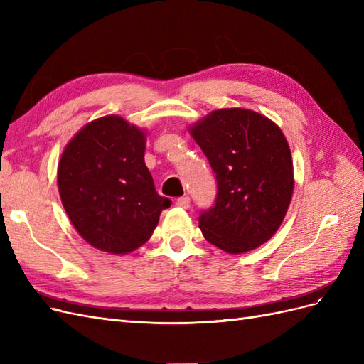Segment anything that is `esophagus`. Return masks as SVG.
<instances>
[{
    "instance_id": "34e87169",
    "label": "esophagus",
    "mask_w": 364,
    "mask_h": 364,
    "mask_svg": "<svg viewBox=\"0 0 364 364\" xmlns=\"http://www.w3.org/2000/svg\"><path fill=\"white\" fill-rule=\"evenodd\" d=\"M176 205L181 206L182 209H188L190 208V197L188 196H182L178 199V202H176Z\"/></svg>"
}]
</instances>
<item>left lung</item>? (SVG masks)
<instances>
[{
    "label": "left lung",
    "mask_w": 364,
    "mask_h": 364,
    "mask_svg": "<svg viewBox=\"0 0 364 364\" xmlns=\"http://www.w3.org/2000/svg\"><path fill=\"white\" fill-rule=\"evenodd\" d=\"M217 179L215 205L199 217L209 243L245 253L269 241L293 196V159L282 130L250 109L226 107L190 126Z\"/></svg>",
    "instance_id": "obj_1"
}]
</instances>
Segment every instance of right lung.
Returning <instances> with one entry per match:
<instances>
[{"instance_id": "add662e5", "label": "right lung", "mask_w": 364, "mask_h": 364, "mask_svg": "<svg viewBox=\"0 0 364 364\" xmlns=\"http://www.w3.org/2000/svg\"><path fill=\"white\" fill-rule=\"evenodd\" d=\"M147 132L123 117L85 124L62 151L58 186L79 235L126 255L149 241L170 199L159 196L144 162Z\"/></svg>"}]
</instances>
